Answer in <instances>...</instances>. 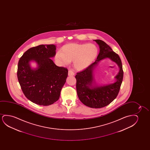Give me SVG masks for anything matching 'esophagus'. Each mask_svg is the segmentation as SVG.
Masks as SVG:
<instances>
[{
	"instance_id": "1",
	"label": "esophagus",
	"mask_w": 150,
	"mask_h": 150,
	"mask_svg": "<svg viewBox=\"0 0 150 150\" xmlns=\"http://www.w3.org/2000/svg\"><path fill=\"white\" fill-rule=\"evenodd\" d=\"M75 75L74 72L73 71V70H69V72H68V75L70 76H74Z\"/></svg>"
}]
</instances>
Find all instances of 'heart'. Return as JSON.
Listing matches in <instances>:
<instances>
[{
	"label": "heart",
	"instance_id": "heart-1",
	"mask_svg": "<svg viewBox=\"0 0 150 150\" xmlns=\"http://www.w3.org/2000/svg\"><path fill=\"white\" fill-rule=\"evenodd\" d=\"M98 50L93 43H70L64 45L57 52L55 59L62 65H67L74 62V68L83 70L90 66L96 59Z\"/></svg>",
	"mask_w": 150,
	"mask_h": 150
}]
</instances>
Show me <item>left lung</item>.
I'll return each mask as SVG.
<instances>
[{"label":"left lung","mask_w":150,"mask_h":150,"mask_svg":"<svg viewBox=\"0 0 150 150\" xmlns=\"http://www.w3.org/2000/svg\"><path fill=\"white\" fill-rule=\"evenodd\" d=\"M94 41L100 48L96 60L86 69L77 73L75 78L77 93L80 100L86 106L97 109L107 106L116 98L123 80V71L119 55L103 40L96 39ZM107 57L116 62L120 67L119 72L115 76L117 81L111 84L94 86L92 84L94 81L93 71L98 62Z\"/></svg>","instance_id":"obj_1"}]
</instances>
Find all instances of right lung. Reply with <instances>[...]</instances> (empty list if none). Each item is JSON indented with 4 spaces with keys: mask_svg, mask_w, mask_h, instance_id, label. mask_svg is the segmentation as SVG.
I'll list each match as a JSON object with an SVG mask.
<instances>
[{
    "mask_svg": "<svg viewBox=\"0 0 150 150\" xmlns=\"http://www.w3.org/2000/svg\"><path fill=\"white\" fill-rule=\"evenodd\" d=\"M55 51L54 45H38L25 52L19 60L17 75L21 90L37 105L47 106L57 101L68 77V69L58 67L50 59ZM31 61L37 63L36 69L31 68Z\"/></svg>",
    "mask_w": 150,
    "mask_h": 150,
    "instance_id": "add662e5",
    "label": "right lung"
}]
</instances>
